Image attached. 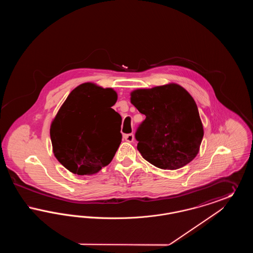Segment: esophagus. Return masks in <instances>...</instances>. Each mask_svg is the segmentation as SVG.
Wrapping results in <instances>:
<instances>
[{"instance_id":"obj_1","label":"esophagus","mask_w":253,"mask_h":253,"mask_svg":"<svg viewBox=\"0 0 253 253\" xmlns=\"http://www.w3.org/2000/svg\"><path fill=\"white\" fill-rule=\"evenodd\" d=\"M123 138L127 141V142H132L133 141V134L132 133H127L123 135Z\"/></svg>"}]
</instances>
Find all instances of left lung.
Segmentation results:
<instances>
[{"instance_id":"8db88e82","label":"left lung","mask_w":253,"mask_h":253,"mask_svg":"<svg viewBox=\"0 0 253 253\" xmlns=\"http://www.w3.org/2000/svg\"><path fill=\"white\" fill-rule=\"evenodd\" d=\"M131 103L146 116L135 132L137 150L154 166L177 169L197 156L204 135L197 105L180 85L131 92Z\"/></svg>"}]
</instances>
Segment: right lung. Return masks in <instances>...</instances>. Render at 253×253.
<instances>
[{
	"mask_svg": "<svg viewBox=\"0 0 253 253\" xmlns=\"http://www.w3.org/2000/svg\"><path fill=\"white\" fill-rule=\"evenodd\" d=\"M117 99L112 88L85 83L60 106L51 123L50 137L54 156L73 173L95 174L115 157L122 138L121 126L118 132L110 127L111 120L121 121L111 108Z\"/></svg>",
	"mask_w": 253,
	"mask_h": 253,
	"instance_id": "obj_1",
	"label": "right lung"
}]
</instances>
